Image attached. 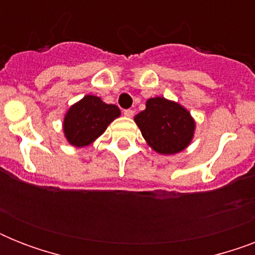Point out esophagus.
<instances>
[{
	"mask_svg": "<svg viewBox=\"0 0 255 255\" xmlns=\"http://www.w3.org/2000/svg\"><path fill=\"white\" fill-rule=\"evenodd\" d=\"M123 114L126 116H128V118H132V116H133V114H135V111H133V110H131V108H128V110H124Z\"/></svg>",
	"mask_w": 255,
	"mask_h": 255,
	"instance_id": "1",
	"label": "esophagus"
}]
</instances>
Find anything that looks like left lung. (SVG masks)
<instances>
[{
	"label": "left lung",
	"mask_w": 255,
	"mask_h": 255,
	"mask_svg": "<svg viewBox=\"0 0 255 255\" xmlns=\"http://www.w3.org/2000/svg\"><path fill=\"white\" fill-rule=\"evenodd\" d=\"M135 122L147 143L161 155H173L189 145L194 120L185 108L165 98H151Z\"/></svg>",
	"instance_id": "8db88e82"
}]
</instances>
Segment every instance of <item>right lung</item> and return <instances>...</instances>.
<instances>
[{
  "mask_svg": "<svg viewBox=\"0 0 255 255\" xmlns=\"http://www.w3.org/2000/svg\"><path fill=\"white\" fill-rule=\"evenodd\" d=\"M119 115L120 110L115 104H106L98 96L86 95L66 114L63 122L66 139L75 147L88 145Z\"/></svg>",
  "mask_w": 255,
  "mask_h": 255,
  "instance_id": "right-lung-1",
  "label": "right lung"
}]
</instances>
